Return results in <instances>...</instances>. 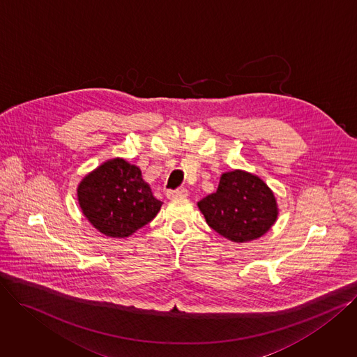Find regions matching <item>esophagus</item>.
I'll return each mask as SVG.
<instances>
[{
  "mask_svg": "<svg viewBox=\"0 0 357 357\" xmlns=\"http://www.w3.org/2000/svg\"><path fill=\"white\" fill-rule=\"evenodd\" d=\"M166 195H167V199H176V197H187L188 191L184 187H181V188H176V190H169L166 192Z\"/></svg>",
  "mask_w": 357,
  "mask_h": 357,
  "instance_id": "esophagus-1",
  "label": "esophagus"
}]
</instances>
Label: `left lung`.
<instances>
[{"instance_id": "8db88e82", "label": "left lung", "mask_w": 357, "mask_h": 357, "mask_svg": "<svg viewBox=\"0 0 357 357\" xmlns=\"http://www.w3.org/2000/svg\"><path fill=\"white\" fill-rule=\"evenodd\" d=\"M199 208L215 232L234 243L259 238L278 215L269 187L241 170L224 173L217 191L199 202Z\"/></svg>"}]
</instances>
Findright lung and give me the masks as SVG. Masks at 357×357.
<instances>
[{
  "instance_id": "obj_1",
  "label": "right lung",
  "mask_w": 357,
  "mask_h": 357,
  "mask_svg": "<svg viewBox=\"0 0 357 357\" xmlns=\"http://www.w3.org/2000/svg\"><path fill=\"white\" fill-rule=\"evenodd\" d=\"M77 200L91 224L114 238L149 224L163 204L151 194L140 169L123 158H113L88 174L77 187Z\"/></svg>"
}]
</instances>
